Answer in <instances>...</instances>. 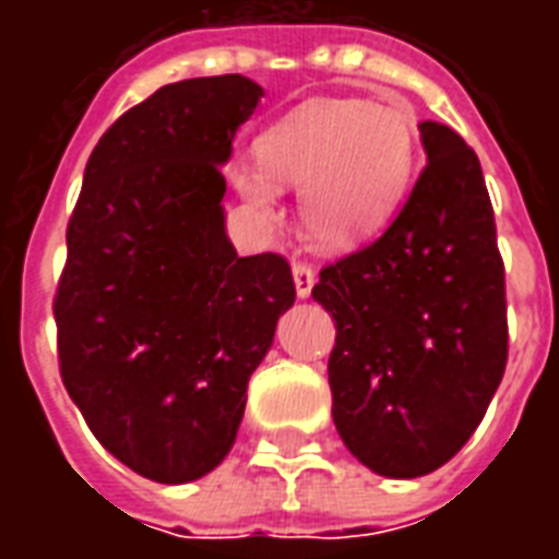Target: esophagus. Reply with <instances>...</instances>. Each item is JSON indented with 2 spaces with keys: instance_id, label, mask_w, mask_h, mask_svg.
<instances>
[{
  "instance_id": "obj_1",
  "label": "esophagus",
  "mask_w": 559,
  "mask_h": 559,
  "mask_svg": "<svg viewBox=\"0 0 559 559\" xmlns=\"http://www.w3.org/2000/svg\"><path fill=\"white\" fill-rule=\"evenodd\" d=\"M314 281V269L308 266V263H293V284H296V296H299V299H308V296H311Z\"/></svg>"
}]
</instances>
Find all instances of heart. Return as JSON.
<instances>
[{"mask_svg": "<svg viewBox=\"0 0 559 559\" xmlns=\"http://www.w3.org/2000/svg\"><path fill=\"white\" fill-rule=\"evenodd\" d=\"M263 170L233 167V185L263 218L278 215V185L299 197L305 236L323 251L371 239L399 212L416 173L419 138L392 104H305L257 140Z\"/></svg>", "mask_w": 559, "mask_h": 559, "instance_id": "1", "label": "heart"}]
</instances>
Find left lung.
Listing matches in <instances>:
<instances>
[{
  "instance_id": "8db88e82",
  "label": "left lung",
  "mask_w": 559,
  "mask_h": 559,
  "mask_svg": "<svg viewBox=\"0 0 559 559\" xmlns=\"http://www.w3.org/2000/svg\"><path fill=\"white\" fill-rule=\"evenodd\" d=\"M425 170L386 233L320 272L332 419L365 467L416 479L479 428L506 371V284L476 152L421 122Z\"/></svg>"
}]
</instances>
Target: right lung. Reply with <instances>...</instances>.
I'll use <instances>...</instances> for the list:
<instances>
[{
  "instance_id": "1",
  "label": "right lung",
  "mask_w": 559,
  "mask_h": 559,
  "mask_svg": "<svg viewBox=\"0 0 559 559\" xmlns=\"http://www.w3.org/2000/svg\"><path fill=\"white\" fill-rule=\"evenodd\" d=\"M260 98L242 74L160 86L98 140L68 221L62 383L98 443L164 485L227 457L296 302L284 257L236 254L221 203V167Z\"/></svg>"
}]
</instances>
